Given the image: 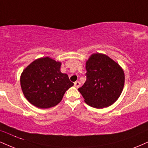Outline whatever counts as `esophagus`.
I'll list each match as a JSON object with an SVG mask.
<instances>
[{
  "instance_id": "esophagus-1",
  "label": "esophagus",
  "mask_w": 148,
  "mask_h": 148,
  "mask_svg": "<svg viewBox=\"0 0 148 148\" xmlns=\"http://www.w3.org/2000/svg\"><path fill=\"white\" fill-rule=\"evenodd\" d=\"M80 86H81V83H80L79 81H76V82L74 83V86H75L76 88H79Z\"/></svg>"
}]
</instances>
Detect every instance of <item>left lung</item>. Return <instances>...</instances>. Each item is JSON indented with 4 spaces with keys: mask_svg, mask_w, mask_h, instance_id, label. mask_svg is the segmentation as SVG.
I'll return each instance as SVG.
<instances>
[{
    "mask_svg": "<svg viewBox=\"0 0 148 148\" xmlns=\"http://www.w3.org/2000/svg\"><path fill=\"white\" fill-rule=\"evenodd\" d=\"M87 79L79 91L88 105L108 107L120 97L125 85L123 69L106 54L92 53L86 62Z\"/></svg>",
    "mask_w": 148,
    "mask_h": 148,
    "instance_id": "8db88e82",
    "label": "left lung"
}]
</instances>
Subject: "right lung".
<instances>
[{
    "mask_svg": "<svg viewBox=\"0 0 148 148\" xmlns=\"http://www.w3.org/2000/svg\"><path fill=\"white\" fill-rule=\"evenodd\" d=\"M61 62L51 58H40L23 69L20 84L25 97L40 108L56 106L66 91L74 86L68 75L60 72Z\"/></svg>",
    "mask_w": 148,
    "mask_h": 148,
    "instance_id": "1",
    "label": "right lung"
}]
</instances>
